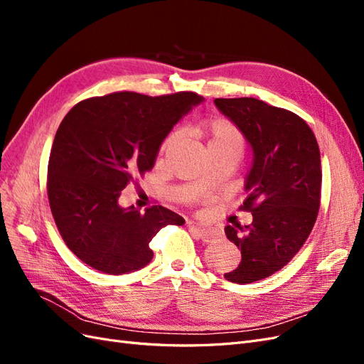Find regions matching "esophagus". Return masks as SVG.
Wrapping results in <instances>:
<instances>
[{
	"label": "esophagus",
	"mask_w": 364,
	"mask_h": 364,
	"mask_svg": "<svg viewBox=\"0 0 364 364\" xmlns=\"http://www.w3.org/2000/svg\"><path fill=\"white\" fill-rule=\"evenodd\" d=\"M188 228L191 230V234L194 238L202 240V241H211L215 237V230L214 229H208L196 222H188Z\"/></svg>",
	"instance_id": "esophagus-1"
}]
</instances>
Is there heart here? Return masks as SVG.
Masks as SVG:
<instances>
[{"mask_svg":"<svg viewBox=\"0 0 364 364\" xmlns=\"http://www.w3.org/2000/svg\"><path fill=\"white\" fill-rule=\"evenodd\" d=\"M197 132L206 142V150L213 149H230L241 153L243 150V135L230 121L225 118H214L202 123L197 127ZM178 138V132L170 134L164 141L162 149H167Z\"/></svg>","mask_w":364,"mask_h":364,"instance_id":"obj_1","label":"heart"}]
</instances>
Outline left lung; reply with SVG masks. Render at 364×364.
Masks as SVG:
<instances>
[{"instance_id": "8db88e82", "label": "left lung", "mask_w": 364, "mask_h": 364, "mask_svg": "<svg viewBox=\"0 0 364 364\" xmlns=\"http://www.w3.org/2000/svg\"><path fill=\"white\" fill-rule=\"evenodd\" d=\"M218 111L245 135L253 151L241 209L252 223L225 228L241 262L225 278L249 284L281 270L304 246L321 206V151L313 130L296 114L258 98H215Z\"/></svg>"}]
</instances>
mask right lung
<instances>
[{
    "label": "right lung",
    "instance_id": "1",
    "mask_svg": "<svg viewBox=\"0 0 364 364\" xmlns=\"http://www.w3.org/2000/svg\"><path fill=\"white\" fill-rule=\"evenodd\" d=\"M203 102L194 92L149 97L114 92L77 103L54 136L48 200L65 245L92 269L123 274L151 261V238L185 220L155 205L141 214L118 197L155 165L173 126Z\"/></svg>",
    "mask_w": 364,
    "mask_h": 364
}]
</instances>
